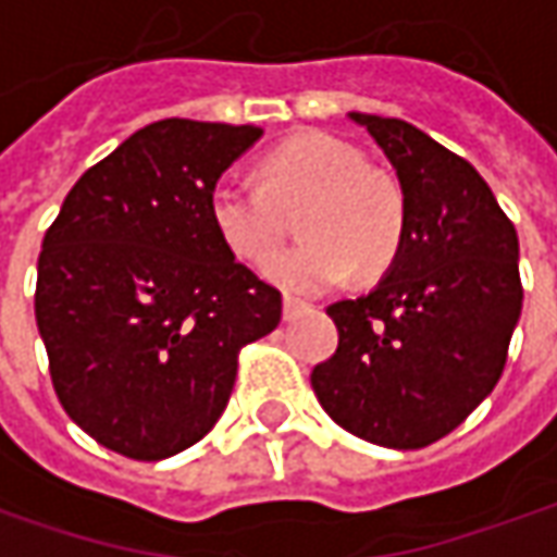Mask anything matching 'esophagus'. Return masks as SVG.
Masks as SVG:
<instances>
[{"label": "esophagus", "mask_w": 557, "mask_h": 557, "mask_svg": "<svg viewBox=\"0 0 557 557\" xmlns=\"http://www.w3.org/2000/svg\"><path fill=\"white\" fill-rule=\"evenodd\" d=\"M305 311H308V305L299 302V299H293V296H286V299H283V318H286V321H296V318L305 314Z\"/></svg>", "instance_id": "34e87169"}]
</instances>
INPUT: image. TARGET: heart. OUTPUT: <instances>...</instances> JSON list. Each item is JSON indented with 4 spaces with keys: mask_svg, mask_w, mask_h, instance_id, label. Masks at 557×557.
Listing matches in <instances>:
<instances>
[{
    "mask_svg": "<svg viewBox=\"0 0 557 557\" xmlns=\"http://www.w3.org/2000/svg\"><path fill=\"white\" fill-rule=\"evenodd\" d=\"M299 246L264 261V274L289 293L314 296L349 274L389 268L405 236V199L386 174L330 134H299L261 158V181L224 174L211 186L208 214L233 255L258 261L283 239L302 206Z\"/></svg>",
    "mask_w": 557,
    "mask_h": 557,
    "instance_id": "1",
    "label": "heart"
}]
</instances>
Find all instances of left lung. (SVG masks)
<instances>
[{
	"label": "left lung",
	"mask_w": 557,
	"mask_h": 557,
	"mask_svg": "<svg viewBox=\"0 0 557 557\" xmlns=\"http://www.w3.org/2000/svg\"><path fill=\"white\" fill-rule=\"evenodd\" d=\"M351 121L396 168L405 236L376 289L326 308L339 346L311 386L351 436L423 448L465 423L505 371L523 302L518 233L465 158L399 117Z\"/></svg>",
	"instance_id": "obj_1"
}]
</instances>
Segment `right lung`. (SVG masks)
Segmentation results:
<instances>
[{"label": "right lung", "mask_w": 557, "mask_h": 557, "mask_svg": "<svg viewBox=\"0 0 557 557\" xmlns=\"http://www.w3.org/2000/svg\"><path fill=\"white\" fill-rule=\"evenodd\" d=\"M261 127L164 117L92 164L42 236L37 326L67 418L99 446L161 461L224 414L239 349L283 299L221 243L218 177Z\"/></svg>", "instance_id": "right-lung-1"}]
</instances>
